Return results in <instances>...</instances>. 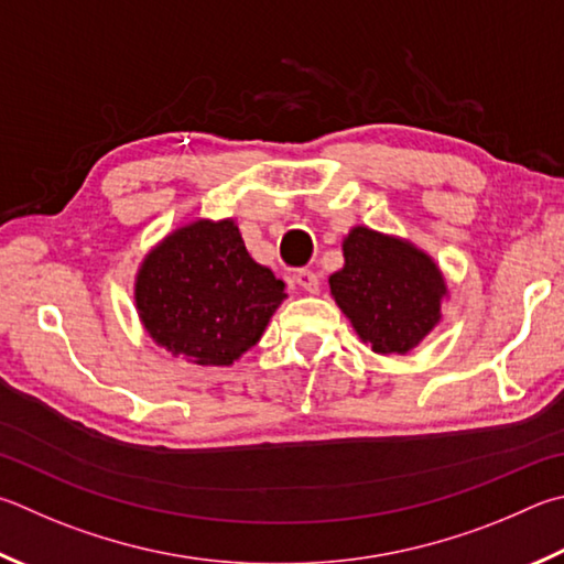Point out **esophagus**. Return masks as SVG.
Wrapping results in <instances>:
<instances>
[{
  "label": "esophagus",
  "instance_id": "34e87169",
  "mask_svg": "<svg viewBox=\"0 0 564 564\" xmlns=\"http://www.w3.org/2000/svg\"><path fill=\"white\" fill-rule=\"evenodd\" d=\"M295 283H299L305 293H317V289H321V279H317V273L311 269H301L295 273Z\"/></svg>",
  "mask_w": 564,
  "mask_h": 564
}]
</instances>
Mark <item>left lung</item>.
<instances>
[{"label":"left lung","instance_id":"1","mask_svg":"<svg viewBox=\"0 0 564 564\" xmlns=\"http://www.w3.org/2000/svg\"><path fill=\"white\" fill-rule=\"evenodd\" d=\"M345 265L330 293L365 343L380 355H404L438 323L446 283L412 243L357 227L343 243Z\"/></svg>","mask_w":564,"mask_h":564}]
</instances>
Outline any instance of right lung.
I'll return each instance as SVG.
<instances>
[{
  "label": "right lung",
  "mask_w": 564,
  "mask_h": 564,
  "mask_svg": "<svg viewBox=\"0 0 564 564\" xmlns=\"http://www.w3.org/2000/svg\"><path fill=\"white\" fill-rule=\"evenodd\" d=\"M285 283L256 263L234 221H194L152 251L135 301L152 340L194 365H231L259 343Z\"/></svg>",
  "instance_id": "right-lung-1"
}]
</instances>
